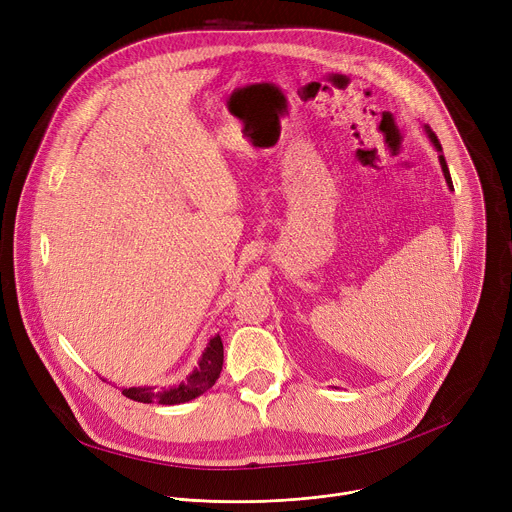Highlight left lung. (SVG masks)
Masks as SVG:
<instances>
[{"label": "left lung", "mask_w": 512, "mask_h": 512, "mask_svg": "<svg viewBox=\"0 0 512 512\" xmlns=\"http://www.w3.org/2000/svg\"><path fill=\"white\" fill-rule=\"evenodd\" d=\"M423 131H425V135L429 137V141H431L433 148L437 150V158H440V166H442V172H444V178H446V184H448V188H450V190H454V184H452V176H450V170H448V164H446V158H444V152H442V143H440V139L435 137V133L429 129V125H423Z\"/></svg>", "instance_id": "left-lung-1"}]
</instances>
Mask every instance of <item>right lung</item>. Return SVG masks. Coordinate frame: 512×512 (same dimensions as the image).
Here are the masks:
<instances>
[{"instance_id": "1", "label": "right lung", "mask_w": 512, "mask_h": 512, "mask_svg": "<svg viewBox=\"0 0 512 512\" xmlns=\"http://www.w3.org/2000/svg\"><path fill=\"white\" fill-rule=\"evenodd\" d=\"M223 360H225L223 340H221V336L214 334L208 340V344L198 360V367L186 377L184 383L164 389V391H158L156 387H129V389H123L121 393L127 399H133L137 403H160V405L186 403V401L200 397L204 391H208L216 383L218 375H221V371H223Z\"/></svg>"}]
</instances>
